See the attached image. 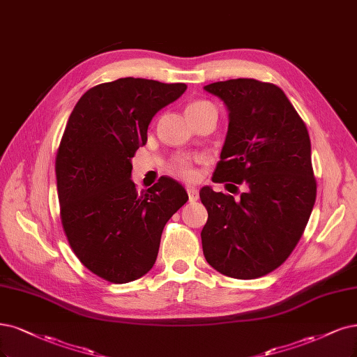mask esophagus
Returning <instances> with one entry per match:
<instances>
[{
  "label": "esophagus",
  "mask_w": 357,
  "mask_h": 357,
  "mask_svg": "<svg viewBox=\"0 0 357 357\" xmlns=\"http://www.w3.org/2000/svg\"><path fill=\"white\" fill-rule=\"evenodd\" d=\"M186 190H188L189 201H190V202L198 201V198H199V192H198V189L193 188V186H188V188H186Z\"/></svg>",
  "instance_id": "obj_1"
}]
</instances>
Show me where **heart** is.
<instances>
[{"mask_svg": "<svg viewBox=\"0 0 357 357\" xmlns=\"http://www.w3.org/2000/svg\"><path fill=\"white\" fill-rule=\"evenodd\" d=\"M215 109L211 103L199 100V102H193L186 107V112H198V110H204V109ZM173 173L178 177L183 178H192L193 177V165H192V159L186 158V156H181L177 158L176 162L173 165Z\"/></svg>", "mask_w": 357, "mask_h": 357, "instance_id": "1", "label": "heart"}]
</instances>
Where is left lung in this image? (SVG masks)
<instances>
[{
    "instance_id": "left-lung-1",
    "label": "left lung",
    "mask_w": 357,
    "mask_h": 357,
    "mask_svg": "<svg viewBox=\"0 0 357 357\" xmlns=\"http://www.w3.org/2000/svg\"><path fill=\"white\" fill-rule=\"evenodd\" d=\"M223 100L229 128L213 180L245 184L241 199L204 186L201 231L208 264L221 275L255 279L296 248L316 201L307 127L275 84L238 78L204 87ZM236 188V186H235Z\"/></svg>"
}]
</instances>
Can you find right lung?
I'll return each instance as SVG.
<instances>
[{
	"label": "right lung",
	"mask_w": 357,
	"mask_h": 357,
	"mask_svg": "<svg viewBox=\"0 0 357 357\" xmlns=\"http://www.w3.org/2000/svg\"><path fill=\"white\" fill-rule=\"evenodd\" d=\"M186 89L119 78L90 89L68 119L56 156L61 225L79 261L114 284L149 272L164 226L189 199L171 177L140 193L131 180V158L152 118Z\"/></svg>",
	"instance_id": "1"
}]
</instances>
